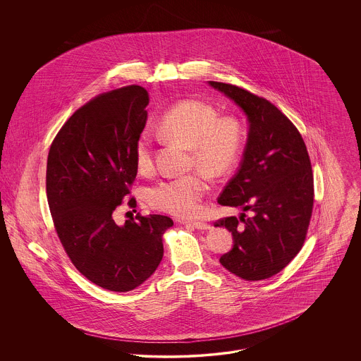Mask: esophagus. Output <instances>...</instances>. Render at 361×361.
I'll return each instance as SVG.
<instances>
[{
  "label": "esophagus",
  "mask_w": 361,
  "mask_h": 361,
  "mask_svg": "<svg viewBox=\"0 0 361 361\" xmlns=\"http://www.w3.org/2000/svg\"><path fill=\"white\" fill-rule=\"evenodd\" d=\"M192 227L197 228V230H209L211 228V224H204V222H192Z\"/></svg>",
  "instance_id": "esophagus-1"
}]
</instances>
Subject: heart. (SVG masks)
Instances as JSON below:
<instances>
[{"instance_id":"heart-1","label":"heart","mask_w":361,"mask_h":361,"mask_svg":"<svg viewBox=\"0 0 361 361\" xmlns=\"http://www.w3.org/2000/svg\"><path fill=\"white\" fill-rule=\"evenodd\" d=\"M164 135L190 149V166L211 177L230 172L240 158L243 135L240 121L221 116L216 108L202 100H183L174 104L159 121ZM135 165L140 173L154 166L152 135L143 131L135 142ZM208 181L202 172L168 178L147 189V203L157 211L177 218H192L200 212V202L208 193Z\"/></svg>"}]
</instances>
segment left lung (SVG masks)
I'll return each instance as SVG.
<instances>
[{
    "mask_svg": "<svg viewBox=\"0 0 361 361\" xmlns=\"http://www.w3.org/2000/svg\"><path fill=\"white\" fill-rule=\"evenodd\" d=\"M208 84L240 106L249 121L240 169L218 197L219 204L243 211L240 219L215 222L234 240L219 261L243 280H264L291 262L307 235L314 206L307 147L293 123L267 99L231 84ZM245 210L254 216L246 217Z\"/></svg>",
    "mask_w": 361,
    "mask_h": 361,
    "instance_id": "left-lung-1",
    "label": "left lung"
}]
</instances>
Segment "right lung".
Returning <instances> with one entry per match:
<instances>
[{
	"mask_svg": "<svg viewBox=\"0 0 361 361\" xmlns=\"http://www.w3.org/2000/svg\"><path fill=\"white\" fill-rule=\"evenodd\" d=\"M147 104L139 85L96 96L62 126L47 158V200L61 243L87 280L109 291H133L154 274L173 226L164 215L137 214L123 226L114 219L137 177L134 149Z\"/></svg>",
	"mask_w": 361,
	"mask_h": 361,
	"instance_id": "1",
	"label": "right lung"
}]
</instances>
